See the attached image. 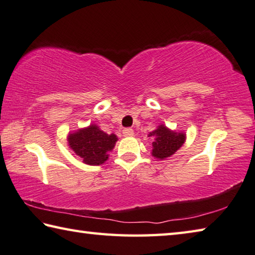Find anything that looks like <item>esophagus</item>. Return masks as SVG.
Listing matches in <instances>:
<instances>
[{
	"label": "esophagus",
	"instance_id": "1",
	"mask_svg": "<svg viewBox=\"0 0 255 255\" xmlns=\"http://www.w3.org/2000/svg\"><path fill=\"white\" fill-rule=\"evenodd\" d=\"M133 134H134V131L132 128H124L123 129V135L124 136H133Z\"/></svg>",
	"mask_w": 255,
	"mask_h": 255
}]
</instances>
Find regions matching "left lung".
I'll return each mask as SVG.
<instances>
[{
    "mask_svg": "<svg viewBox=\"0 0 255 255\" xmlns=\"http://www.w3.org/2000/svg\"><path fill=\"white\" fill-rule=\"evenodd\" d=\"M148 136L154 137V142L152 143V155L160 160L174 154L185 141V133L171 131L163 124L148 134Z\"/></svg>",
    "mask_w": 255,
    "mask_h": 255,
    "instance_id": "1",
    "label": "left lung"
}]
</instances>
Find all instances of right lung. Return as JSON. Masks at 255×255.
Instances as JSON below:
<instances>
[{"label": "right lung", "instance_id": "obj_1", "mask_svg": "<svg viewBox=\"0 0 255 255\" xmlns=\"http://www.w3.org/2000/svg\"><path fill=\"white\" fill-rule=\"evenodd\" d=\"M117 141L115 134H107L95 124L70 133L68 136L70 148L89 165L103 164L109 158L108 153L113 150Z\"/></svg>", "mask_w": 255, "mask_h": 255}]
</instances>
